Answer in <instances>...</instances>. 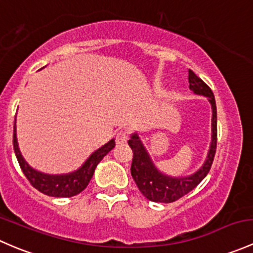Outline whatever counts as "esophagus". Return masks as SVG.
Masks as SVG:
<instances>
[{
  "mask_svg": "<svg viewBox=\"0 0 253 253\" xmlns=\"http://www.w3.org/2000/svg\"><path fill=\"white\" fill-rule=\"evenodd\" d=\"M128 141V132L126 131H120L116 134V143L117 144H125Z\"/></svg>",
  "mask_w": 253,
  "mask_h": 253,
  "instance_id": "obj_1",
  "label": "esophagus"
}]
</instances>
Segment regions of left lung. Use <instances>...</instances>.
Wrapping results in <instances>:
<instances>
[{
	"label": "left lung",
	"instance_id": "left-lung-1",
	"mask_svg": "<svg viewBox=\"0 0 253 253\" xmlns=\"http://www.w3.org/2000/svg\"><path fill=\"white\" fill-rule=\"evenodd\" d=\"M188 83L193 93L208 98V101L211 105V112H213L211 114V147H209L205 164L198 171L185 177H175V176L163 174L153 164L152 158L148 154L138 134L133 133L128 141L129 147L133 152L131 175L142 195L152 202L171 203L183 197L206 177L213 164L216 149V105L214 94L205 82L197 77L191 70H188Z\"/></svg>",
	"mask_w": 253,
	"mask_h": 253
}]
</instances>
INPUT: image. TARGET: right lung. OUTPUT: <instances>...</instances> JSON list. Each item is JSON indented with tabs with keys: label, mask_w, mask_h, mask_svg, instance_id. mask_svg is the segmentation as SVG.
Returning a JSON list of instances; mask_svg holds the SVG:
<instances>
[{
	"label": "right lung",
	"mask_w": 253,
	"mask_h": 253,
	"mask_svg": "<svg viewBox=\"0 0 253 253\" xmlns=\"http://www.w3.org/2000/svg\"><path fill=\"white\" fill-rule=\"evenodd\" d=\"M115 147V141L111 139L103 147L93 153L90 157L86 159V162L82 165L76 171L71 174L65 175H48L40 172L38 170L33 169L28 165L24 158L20 154L19 147L17 142L16 133V120H14V131H13V148L16 157L19 163V167L22 169L23 174L29 180L33 187L37 188L44 195L51 196V197H72V196L81 193L84 188L88 186L89 181L91 180L95 170L96 165L101 162L104 157Z\"/></svg>",
	"instance_id": "1"
}]
</instances>
